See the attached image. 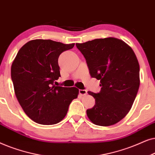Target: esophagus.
I'll return each instance as SVG.
<instances>
[{
    "instance_id": "esophagus-1",
    "label": "esophagus",
    "mask_w": 155,
    "mask_h": 155,
    "mask_svg": "<svg viewBox=\"0 0 155 155\" xmlns=\"http://www.w3.org/2000/svg\"><path fill=\"white\" fill-rule=\"evenodd\" d=\"M79 94L81 95V96H85L87 94V91L84 89H79Z\"/></svg>"
}]
</instances>
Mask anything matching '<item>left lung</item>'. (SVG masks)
<instances>
[{
	"label": "left lung",
	"mask_w": 155,
	"mask_h": 155,
	"mask_svg": "<svg viewBox=\"0 0 155 155\" xmlns=\"http://www.w3.org/2000/svg\"><path fill=\"white\" fill-rule=\"evenodd\" d=\"M86 59L93 78L100 80L99 93L88 91L95 98L86 110L93 123L110 126L118 123L130 110L140 86V65L133 49L114 38L76 43Z\"/></svg>",
	"instance_id": "8db88e82"
}]
</instances>
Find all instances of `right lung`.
Listing matches in <instances>:
<instances>
[{
	"label": "right lung",
	"mask_w": 155,
	"mask_h": 155,
	"mask_svg": "<svg viewBox=\"0 0 155 155\" xmlns=\"http://www.w3.org/2000/svg\"><path fill=\"white\" fill-rule=\"evenodd\" d=\"M51 40H34L22 46L11 67V79L18 102L26 115L42 125L57 124L77 98L75 87L54 86L60 75L58 59L74 47Z\"/></svg>",
	"instance_id": "1"
}]
</instances>
